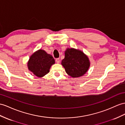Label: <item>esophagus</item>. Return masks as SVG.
<instances>
[{
	"instance_id": "esophagus-1",
	"label": "esophagus",
	"mask_w": 125,
	"mask_h": 125,
	"mask_svg": "<svg viewBox=\"0 0 125 125\" xmlns=\"http://www.w3.org/2000/svg\"><path fill=\"white\" fill-rule=\"evenodd\" d=\"M55 61H56V62L57 63H60V59H59V58H57V59H56V60H55Z\"/></svg>"
}]
</instances>
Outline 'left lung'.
Here are the masks:
<instances>
[{"label": "left lung", "instance_id": "left-lung-1", "mask_svg": "<svg viewBox=\"0 0 125 125\" xmlns=\"http://www.w3.org/2000/svg\"><path fill=\"white\" fill-rule=\"evenodd\" d=\"M61 64L67 74L73 78L83 75L90 65L89 58L83 52L73 48L66 50Z\"/></svg>", "mask_w": 125, "mask_h": 125}]
</instances>
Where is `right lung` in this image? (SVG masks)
<instances>
[{"label": "right lung", "mask_w": 125, "mask_h": 125, "mask_svg": "<svg viewBox=\"0 0 125 125\" xmlns=\"http://www.w3.org/2000/svg\"><path fill=\"white\" fill-rule=\"evenodd\" d=\"M55 63L53 56L43 50H39L31 56L27 63L28 69L37 77H43L50 72Z\"/></svg>", "instance_id": "add662e5"}]
</instances>
